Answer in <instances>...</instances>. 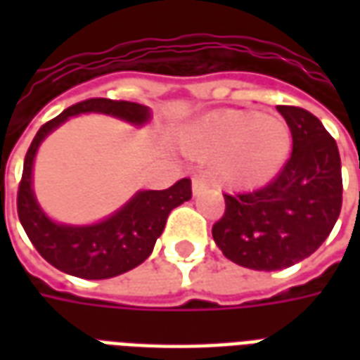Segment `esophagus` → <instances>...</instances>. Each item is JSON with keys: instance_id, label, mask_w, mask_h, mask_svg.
I'll use <instances>...</instances> for the list:
<instances>
[{"instance_id": "esophagus-1", "label": "esophagus", "mask_w": 360, "mask_h": 360, "mask_svg": "<svg viewBox=\"0 0 360 360\" xmlns=\"http://www.w3.org/2000/svg\"><path fill=\"white\" fill-rule=\"evenodd\" d=\"M206 187H208V181L204 179V177H200V175H196V177H193V193H195V195H198V193H202V191Z\"/></svg>"}]
</instances>
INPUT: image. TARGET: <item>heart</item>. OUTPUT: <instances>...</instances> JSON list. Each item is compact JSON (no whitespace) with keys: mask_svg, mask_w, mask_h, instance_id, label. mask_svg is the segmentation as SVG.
I'll return each instance as SVG.
<instances>
[{"mask_svg":"<svg viewBox=\"0 0 360 360\" xmlns=\"http://www.w3.org/2000/svg\"><path fill=\"white\" fill-rule=\"evenodd\" d=\"M291 146L287 125L257 111L221 110L198 119L187 133L196 158L216 160L219 179L231 187H258L281 169Z\"/></svg>","mask_w":360,"mask_h":360,"instance_id":"heart-1","label":"heart"}]
</instances>
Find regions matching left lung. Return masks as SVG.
<instances>
[{"label": "left lung", "instance_id": "left-lung-1", "mask_svg": "<svg viewBox=\"0 0 360 360\" xmlns=\"http://www.w3.org/2000/svg\"><path fill=\"white\" fill-rule=\"evenodd\" d=\"M278 111L291 131V156L266 187L224 195L226 212L212 227L224 257L250 270H281L310 257L332 233L343 200L332 134L302 108Z\"/></svg>", "mask_w": 360, "mask_h": 360}]
</instances>
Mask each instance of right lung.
I'll use <instances>...</instances> for the list:
<instances>
[{"label": "right lung", "mask_w": 360, "mask_h": 360, "mask_svg": "<svg viewBox=\"0 0 360 360\" xmlns=\"http://www.w3.org/2000/svg\"><path fill=\"white\" fill-rule=\"evenodd\" d=\"M98 111L134 125L150 119L146 105L125 100L90 98L67 108L58 117L40 127L25 156L17 193V214L36 250L58 270L84 279H108L142 264L156 245L173 208L187 202L191 179H179L164 191H141L111 218L86 227L53 224L36 202L32 193V162L46 134L77 113Z\"/></svg>", "instance_id": "right-lung-1"}]
</instances>
